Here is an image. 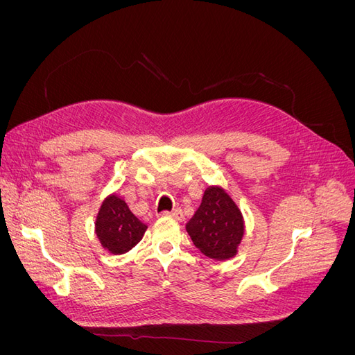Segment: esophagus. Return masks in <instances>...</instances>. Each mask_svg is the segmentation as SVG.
I'll use <instances>...</instances> for the list:
<instances>
[{
    "label": "esophagus",
    "mask_w": 355,
    "mask_h": 355,
    "mask_svg": "<svg viewBox=\"0 0 355 355\" xmlns=\"http://www.w3.org/2000/svg\"><path fill=\"white\" fill-rule=\"evenodd\" d=\"M163 216H170V218H175V219H180L182 218V211L180 209H175L171 211H163Z\"/></svg>",
    "instance_id": "esophagus-1"
}]
</instances>
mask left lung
Listing matches in <instances>:
<instances>
[{"label":"left lung","instance_id":"obj_1","mask_svg":"<svg viewBox=\"0 0 355 355\" xmlns=\"http://www.w3.org/2000/svg\"><path fill=\"white\" fill-rule=\"evenodd\" d=\"M187 231L202 254L210 259L227 261L239 252L244 219L227 191L209 187L204 191L198 210L187 223Z\"/></svg>","mask_w":355,"mask_h":355}]
</instances>
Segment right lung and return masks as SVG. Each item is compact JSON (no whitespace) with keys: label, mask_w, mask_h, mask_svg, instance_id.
<instances>
[{"label":"right lung","mask_w":355,"mask_h":355,"mask_svg":"<svg viewBox=\"0 0 355 355\" xmlns=\"http://www.w3.org/2000/svg\"><path fill=\"white\" fill-rule=\"evenodd\" d=\"M146 228V225L128 209L127 202L116 194L103 200L94 222L96 237L103 249L112 254L132 250L142 240Z\"/></svg>","instance_id":"add662e5"}]
</instances>
